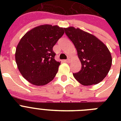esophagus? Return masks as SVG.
I'll use <instances>...</instances> for the list:
<instances>
[{"label":"esophagus","mask_w":121,"mask_h":121,"mask_svg":"<svg viewBox=\"0 0 121 121\" xmlns=\"http://www.w3.org/2000/svg\"><path fill=\"white\" fill-rule=\"evenodd\" d=\"M65 61H66V62H68V61H70V58H68V59H66V60H65Z\"/></svg>","instance_id":"esophagus-1"}]
</instances>
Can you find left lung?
Instances as JSON below:
<instances>
[{
    "instance_id": "8db88e82",
    "label": "left lung",
    "mask_w": 121,
    "mask_h": 121,
    "mask_svg": "<svg viewBox=\"0 0 121 121\" xmlns=\"http://www.w3.org/2000/svg\"><path fill=\"white\" fill-rule=\"evenodd\" d=\"M73 43L82 64L80 71L73 73L83 85L97 84L107 76L112 65V56L107 47L95 36L73 27L65 28Z\"/></svg>"
}]
</instances>
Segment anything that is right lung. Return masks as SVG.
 Here are the masks:
<instances>
[{"mask_svg":"<svg viewBox=\"0 0 121 121\" xmlns=\"http://www.w3.org/2000/svg\"><path fill=\"white\" fill-rule=\"evenodd\" d=\"M64 28L46 24L26 33L17 46L16 61L24 78L41 86L53 80L60 63L55 60L53 48L64 34Z\"/></svg>","mask_w":121,"mask_h":121,"instance_id":"add662e5","label":"right lung"}]
</instances>
